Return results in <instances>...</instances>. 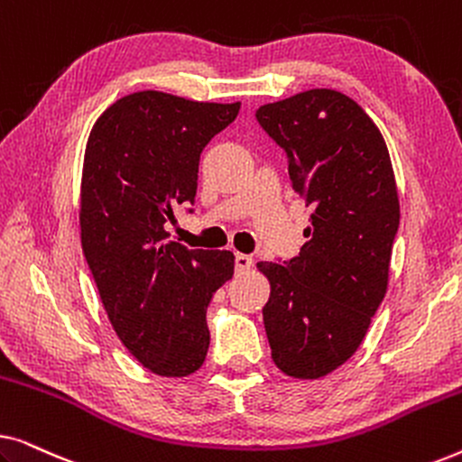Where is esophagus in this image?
<instances>
[{
  "instance_id": "34e87169",
  "label": "esophagus",
  "mask_w": 462,
  "mask_h": 462,
  "mask_svg": "<svg viewBox=\"0 0 462 462\" xmlns=\"http://www.w3.org/2000/svg\"><path fill=\"white\" fill-rule=\"evenodd\" d=\"M254 261H252V256L248 254H236V269L237 271H248Z\"/></svg>"
}]
</instances>
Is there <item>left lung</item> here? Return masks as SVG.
<instances>
[{
	"mask_svg": "<svg viewBox=\"0 0 462 462\" xmlns=\"http://www.w3.org/2000/svg\"><path fill=\"white\" fill-rule=\"evenodd\" d=\"M263 130L286 151L292 189L311 208L300 254L258 263L271 357L283 374L321 378L343 365L384 299L400 199L389 151L356 100L315 88L263 105Z\"/></svg>",
	"mask_w": 462,
	"mask_h": 462,
	"instance_id": "1",
	"label": "left lung"
}]
</instances>
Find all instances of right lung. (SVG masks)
I'll use <instances>...</instances> for the list:
<instances>
[{"mask_svg": "<svg viewBox=\"0 0 462 462\" xmlns=\"http://www.w3.org/2000/svg\"><path fill=\"white\" fill-rule=\"evenodd\" d=\"M237 113L239 103L144 90L113 103L88 138L81 248L113 330L153 374L201 368L208 305L233 277V252L189 250L166 225L195 201L201 151Z\"/></svg>", "mask_w": 462, "mask_h": 462, "instance_id": "right-lung-1", "label": "right lung"}]
</instances>
